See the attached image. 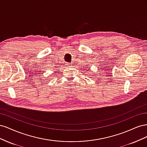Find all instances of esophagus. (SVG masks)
Here are the masks:
<instances>
[{
	"label": "esophagus",
	"mask_w": 147,
	"mask_h": 147,
	"mask_svg": "<svg viewBox=\"0 0 147 147\" xmlns=\"http://www.w3.org/2000/svg\"><path fill=\"white\" fill-rule=\"evenodd\" d=\"M65 66H66V67H71V66H72V65H70V64H69V63H66Z\"/></svg>",
	"instance_id": "1"
}]
</instances>
